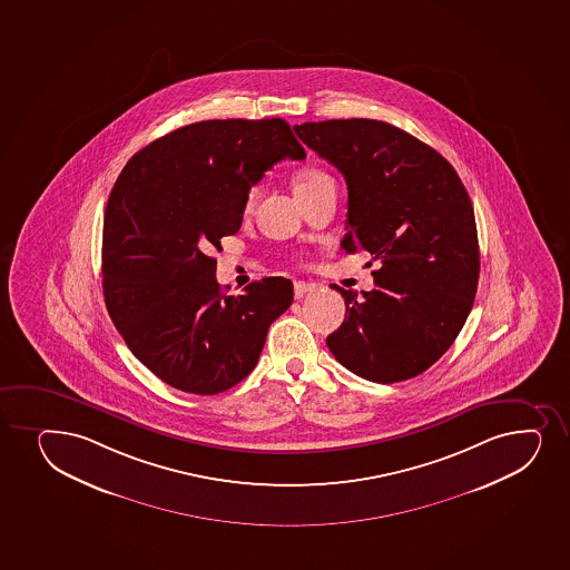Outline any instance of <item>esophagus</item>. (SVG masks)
I'll use <instances>...</instances> for the list:
<instances>
[{"label":"esophagus","mask_w":570,"mask_h":570,"mask_svg":"<svg viewBox=\"0 0 570 570\" xmlns=\"http://www.w3.org/2000/svg\"><path fill=\"white\" fill-rule=\"evenodd\" d=\"M314 284H308V282H301L297 281L294 284V294L295 299H301V297H305V295L308 294V292H313Z\"/></svg>","instance_id":"obj_1"}]
</instances>
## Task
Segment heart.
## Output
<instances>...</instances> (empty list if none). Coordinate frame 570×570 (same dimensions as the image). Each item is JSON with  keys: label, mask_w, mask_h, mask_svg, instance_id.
<instances>
[{"label": "heart", "mask_w": 570, "mask_h": 570, "mask_svg": "<svg viewBox=\"0 0 570 570\" xmlns=\"http://www.w3.org/2000/svg\"><path fill=\"white\" fill-rule=\"evenodd\" d=\"M330 187H335V181H333L332 176L326 170H322L318 167L301 168L299 173H297V178H295V193H297V197H307V195L324 191V189H330ZM259 197H262V186L259 184L248 186L246 195H244V208L252 210L257 205Z\"/></svg>", "instance_id": "obj_1"}]
</instances>
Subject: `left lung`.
Segmentation results:
<instances>
[{"label": "left lung", "mask_w": 570, "mask_h": 570, "mask_svg": "<svg viewBox=\"0 0 570 570\" xmlns=\"http://www.w3.org/2000/svg\"><path fill=\"white\" fill-rule=\"evenodd\" d=\"M348 187L341 246L381 263L375 288H340L345 321L327 335L340 364L373 383L416 377L461 333L480 278V246L466 187L448 159L375 119L295 125Z\"/></svg>", "instance_id": "left-lung-1"}]
</instances>
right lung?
<instances>
[{
	"label": "right lung",
	"mask_w": 570,
	"mask_h": 570,
	"mask_svg": "<svg viewBox=\"0 0 570 570\" xmlns=\"http://www.w3.org/2000/svg\"><path fill=\"white\" fill-rule=\"evenodd\" d=\"M286 157L305 159V149L278 117L193 122L138 151L109 193V318L136 358L178 391L212 396L248 377L294 301L282 276L225 295L210 256L240 229L248 186Z\"/></svg>",
	"instance_id": "add662e5"
}]
</instances>
